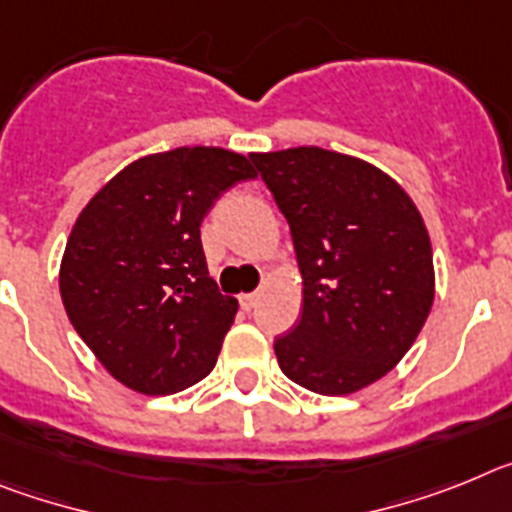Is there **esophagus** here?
I'll return each mask as SVG.
<instances>
[{
	"mask_svg": "<svg viewBox=\"0 0 512 512\" xmlns=\"http://www.w3.org/2000/svg\"><path fill=\"white\" fill-rule=\"evenodd\" d=\"M257 301H260V293H244V296H239V304H242L244 311L255 309Z\"/></svg>",
	"mask_w": 512,
	"mask_h": 512,
	"instance_id": "obj_1",
	"label": "esophagus"
}]
</instances>
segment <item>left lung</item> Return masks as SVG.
Instances as JSON below:
<instances>
[{
    "instance_id": "obj_1",
    "label": "left lung",
    "mask_w": 512,
    "mask_h": 512,
    "mask_svg": "<svg viewBox=\"0 0 512 512\" xmlns=\"http://www.w3.org/2000/svg\"><path fill=\"white\" fill-rule=\"evenodd\" d=\"M291 226L299 324L275 337L288 379L353 394L404 358L435 296L428 229L410 195L363 159L319 149L250 154Z\"/></svg>"
}]
</instances>
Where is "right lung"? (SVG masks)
I'll list each match as a JSON object with an SVG mask.
<instances>
[{"label": "right lung", "mask_w": 512, "mask_h": 512, "mask_svg": "<svg viewBox=\"0 0 512 512\" xmlns=\"http://www.w3.org/2000/svg\"><path fill=\"white\" fill-rule=\"evenodd\" d=\"M252 177L242 154L180 146L128 164L79 213L61 299L87 348L128 389L162 397L216 366L239 304L208 275L201 221Z\"/></svg>", "instance_id": "obj_1"}]
</instances>
